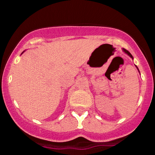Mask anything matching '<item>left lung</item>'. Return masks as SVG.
Here are the masks:
<instances>
[{"mask_svg": "<svg viewBox=\"0 0 155 155\" xmlns=\"http://www.w3.org/2000/svg\"><path fill=\"white\" fill-rule=\"evenodd\" d=\"M123 51H124V52H125V53H126V54H128V55H129V56H130V58H132V59H133V58L132 54H130V52H129V51L127 50V49H123ZM136 68H137V69H138V67H137V66H136ZM138 71H139V70H138Z\"/></svg>", "mask_w": 155, "mask_h": 155, "instance_id": "1", "label": "left lung"}]
</instances>
